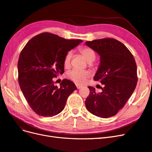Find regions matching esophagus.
Masks as SVG:
<instances>
[{"mask_svg": "<svg viewBox=\"0 0 152 152\" xmlns=\"http://www.w3.org/2000/svg\"><path fill=\"white\" fill-rule=\"evenodd\" d=\"M76 87H77V88L78 89H80L81 87H82V86H80V85H79V84H76Z\"/></svg>", "mask_w": 152, "mask_h": 152, "instance_id": "esophagus-1", "label": "esophagus"}]
</instances>
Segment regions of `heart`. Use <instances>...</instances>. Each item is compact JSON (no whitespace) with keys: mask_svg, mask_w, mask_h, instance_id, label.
I'll return each mask as SVG.
<instances>
[{"mask_svg":"<svg viewBox=\"0 0 152 152\" xmlns=\"http://www.w3.org/2000/svg\"><path fill=\"white\" fill-rule=\"evenodd\" d=\"M80 53L83 56L87 62L89 63V65L91 66L92 64L91 63L93 62L96 57V55L94 50L90 48L84 47L80 49L79 50ZM72 56V51H68L64 58V65L66 67L70 66V63L71 61V58ZM90 76V72L88 71H84V70H76V69H73V70L69 72L68 73V78L74 81L76 83L79 84H82L86 82V79Z\"/></svg>","mask_w":152,"mask_h":152,"instance_id":"heart-1","label":"heart"}]
</instances>
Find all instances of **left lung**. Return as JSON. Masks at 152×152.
<instances>
[{
    "instance_id": "obj_1",
    "label": "left lung",
    "mask_w": 152,
    "mask_h": 152,
    "mask_svg": "<svg viewBox=\"0 0 152 152\" xmlns=\"http://www.w3.org/2000/svg\"><path fill=\"white\" fill-rule=\"evenodd\" d=\"M86 44L100 56V66L94 77L104 85L96 93H90L85 101L88 111L94 115L108 118L122 109L134 92L137 82V66L132 53L125 45L112 38L87 41Z\"/></svg>"
}]
</instances>
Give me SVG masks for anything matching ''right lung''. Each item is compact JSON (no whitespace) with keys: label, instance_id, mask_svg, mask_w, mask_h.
<instances>
[{"label":"right lung","instance_id":"obj_1","mask_svg":"<svg viewBox=\"0 0 152 152\" xmlns=\"http://www.w3.org/2000/svg\"><path fill=\"white\" fill-rule=\"evenodd\" d=\"M82 42L44 32L31 38L22 49L18 62V82L30 108L39 115H56L77 89L68 79H63L58 88L53 79L64 73L66 54Z\"/></svg>","mask_w":152,"mask_h":152}]
</instances>
